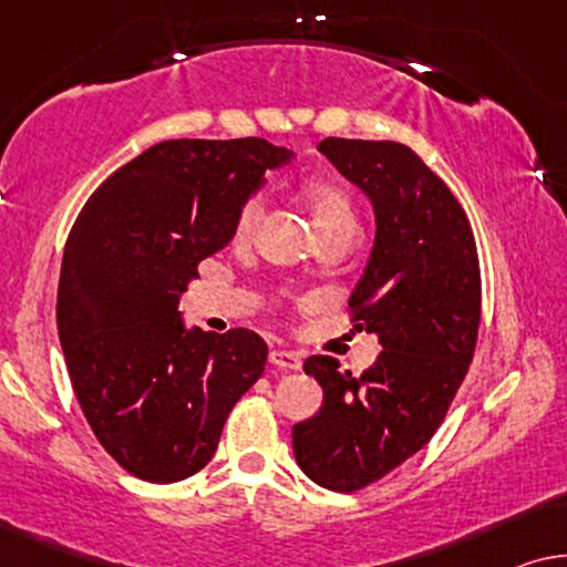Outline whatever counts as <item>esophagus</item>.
<instances>
[{
	"label": "esophagus",
	"instance_id": "1",
	"mask_svg": "<svg viewBox=\"0 0 567 567\" xmlns=\"http://www.w3.org/2000/svg\"><path fill=\"white\" fill-rule=\"evenodd\" d=\"M269 362L275 367H280V370H300V354L298 352H287V349H272L269 352Z\"/></svg>",
	"mask_w": 567,
	"mask_h": 567
}]
</instances>
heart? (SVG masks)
<instances>
[{"instance_id": "obj_1", "label": "heart", "mask_w": 567, "mask_h": 567, "mask_svg": "<svg viewBox=\"0 0 567 567\" xmlns=\"http://www.w3.org/2000/svg\"><path fill=\"white\" fill-rule=\"evenodd\" d=\"M300 200L306 203L313 218L318 236H354L357 234V210L352 195L337 179H308L300 187ZM267 213L265 195H251L241 207H238L234 236L236 241H249L257 234Z\"/></svg>"}]
</instances>
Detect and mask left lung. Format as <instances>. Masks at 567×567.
<instances>
[{
	"label": "left lung",
	"instance_id": "obj_1",
	"mask_svg": "<svg viewBox=\"0 0 567 567\" xmlns=\"http://www.w3.org/2000/svg\"><path fill=\"white\" fill-rule=\"evenodd\" d=\"M318 151L378 215L349 321L378 333L382 352L360 378L308 357L323 405L295 424L292 450L321 488L357 493L416 454L450 411L477 344L481 261L457 197L409 146L331 135Z\"/></svg>",
	"mask_w": 567,
	"mask_h": 567
}]
</instances>
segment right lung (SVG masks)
<instances>
[{
  "mask_svg": "<svg viewBox=\"0 0 567 567\" xmlns=\"http://www.w3.org/2000/svg\"><path fill=\"white\" fill-rule=\"evenodd\" d=\"M287 158L265 138L162 141L110 174L71 228L55 302L69 380L97 442L141 481L203 470L265 372L259 333L185 331L177 306Z\"/></svg>",
  "mask_w": 567,
  "mask_h": 567,
  "instance_id": "right-lung-1",
  "label": "right lung"
}]
</instances>
